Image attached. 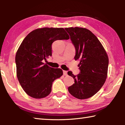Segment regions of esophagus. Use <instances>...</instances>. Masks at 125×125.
I'll use <instances>...</instances> for the list:
<instances>
[{"label": "esophagus", "mask_w": 125, "mask_h": 125, "mask_svg": "<svg viewBox=\"0 0 125 125\" xmlns=\"http://www.w3.org/2000/svg\"><path fill=\"white\" fill-rule=\"evenodd\" d=\"M63 74L64 75H67V72L65 71H63Z\"/></svg>", "instance_id": "esophagus-1"}]
</instances>
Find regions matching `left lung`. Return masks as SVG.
Returning <instances> with one entry per match:
<instances>
[{"label":"left lung","mask_w":125,"mask_h":125,"mask_svg":"<svg viewBox=\"0 0 125 125\" xmlns=\"http://www.w3.org/2000/svg\"><path fill=\"white\" fill-rule=\"evenodd\" d=\"M65 30L75 47V60H79L80 72L73 78L74 83L68 87L70 94L79 99L89 98L100 89L107 78L109 58L103 45L89 30L69 27Z\"/></svg>","instance_id":"1"}]
</instances>
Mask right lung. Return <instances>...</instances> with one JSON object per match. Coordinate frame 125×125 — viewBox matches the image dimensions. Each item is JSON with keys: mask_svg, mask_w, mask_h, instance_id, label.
Segmentation results:
<instances>
[{"mask_svg": "<svg viewBox=\"0 0 125 125\" xmlns=\"http://www.w3.org/2000/svg\"><path fill=\"white\" fill-rule=\"evenodd\" d=\"M69 39L63 28L44 27L32 31L23 40L15 63L17 77L27 95L41 99L50 94L52 83L63 75V71L49 67L43 61L52 56L53 42Z\"/></svg>", "mask_w": 125, "mask_h": 125, "instance_id": "right-lung-1", "label": "right lung"}]
</instances>
